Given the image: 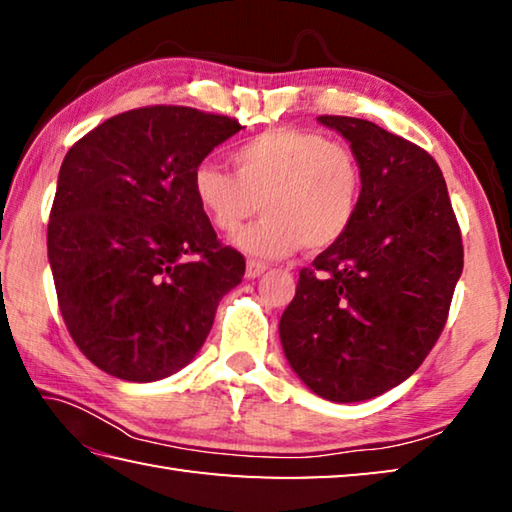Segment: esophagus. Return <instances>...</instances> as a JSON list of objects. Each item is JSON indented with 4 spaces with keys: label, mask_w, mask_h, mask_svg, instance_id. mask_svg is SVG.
Wrapping results in <instances>:
<instances>
[{
    "label": "esophagus",
    "mask_w": 512,
    "mask_h": 512,
    "mask_svg": "<svg viewBox=\"0 0 512 512\" xmlns=\"http://www.w3.org/2000/svg\"><path fill=\"white\" fill-rule=\"evenodd\" d=\"M266 268L268 266L264 262H257V259H248V262H246V277H248V280H255V277L262 275Z\"/></svg>",
    "instance_id": "esophagus-1"
}]
</instances>
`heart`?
I'll return each instance as SVG.
<instances>
[{
  "instance_id": "b5f03b06",
  "label": "heart",
  "mask_w": 512,
  "mask_h": 512,
  "mask_svg": "<svg viewBox=\"0 0 512 512\" xmlns=\"http://www.w3.org/2000/svg\"><path fill=\"white\" fill-rule=\"evenodd\" d=\"M232 169L203 162L192 173L201 212L221 235H232L259 210L264 219L241 230L235 244L255 257H287L305 244L323 250L357 219L363 169L348 144L296 128L250 137L232 153Z\"/></svg>"
}]
</instances>
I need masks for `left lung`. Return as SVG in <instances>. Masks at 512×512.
Masks as SVG:
<instances>
[{"mask_svg": "<svg viewBox=\"0 0 512 512\" xmlns=\"http://www.w3.org/2000/svg\"><path fill=\"white\" fill-rule=\"evenodd\" d=\"M363 169L350 230L302 268L280 318L289 366L329 402H363L420 368L447 323L463 241L431 155L366 119L323 115Z\"/></svg>", "mask_w": 512, "mask_h": 512, "instance_id": "obj_1", "label": "left lung"}]
</instances>
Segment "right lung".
Masks as SVG:
<instances>
[{
  "label": "right lung",
  "mask_w": 512,
  "mask_h": 512,
  "mask_svg": "<svg viewBox=\"0 0 512 512\" xmlns=\"http://www.w3.org/2000/svg\"><path fill=\"white\" fill-rule=\"evenodd\" d=\"M239 121L185 106L121 112L60 164L47 228L58 307L94 366L126 381L185 368L246 259L221 246L192 173Z\"/></svg>",
  "instance_id": "obj_1"
}]
</instances>
